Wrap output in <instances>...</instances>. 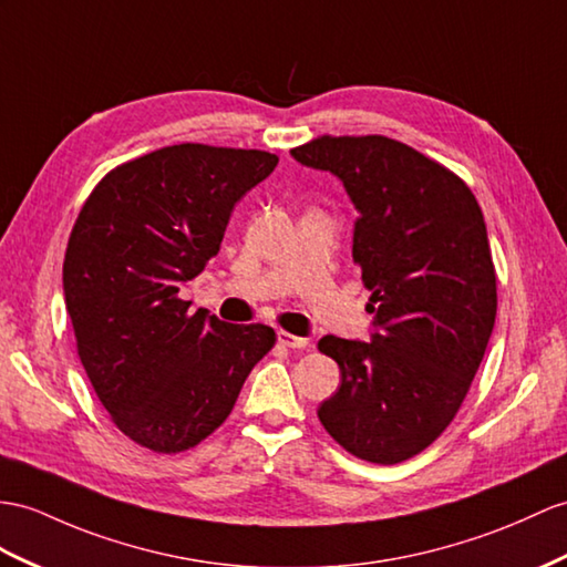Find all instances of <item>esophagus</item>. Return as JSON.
<instances>
[{
    "mask_svg": "<svg viewBox=\"0 0 567 567\" xmlns=\"http://www.w3.org/2000/svg\"><path fill=\"white\" fill-rule=\"evenodd\" d=\"M279 343L281 347H286V349H293V351H302V349H308V339L306 337H296V334H291V331H279Z\"/></svg>",
    "mask_w": 567,
    "mask_h": 567,
    "instance_id": "esophagus-1",
    "label": "esophagus"
}]
</instances>
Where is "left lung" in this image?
I'll use <instances>...</instances> for the list:
<instances>
[{
    "mask_svg": "<svg viewBox=\"0 0 567 567\" xmlns=\"http://www.w3.org/2000/svg\"><path fill=\"white\" fill-rule=\"evenodd\" d=\"M291 154L334 173L361 214L353 261L375 312L368 343H317L341 370L317 416L353 457L399 464L457 416L488 347L498 284L481 206L460 175L382 134H324Z\"/></svg>",
    "mask_w": 567,
    "mask_h": 567,
    "instance_id": "8db88e82",
    "label": "left lung"
}]
</instances>
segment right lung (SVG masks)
I'll return each mask as SVG.
<instances>
[{
  "label": "right lung",
  "mask_w": 567,
  "mask_h": 567,
  "mask_svg": "<svg viewBox=\"0 0 567 567\" xmlns=\"http://www.w3.org/2000/svg\"><path fill=\"white\" fill-rule=\"evenodd\" d=\"M276 163L259 148L163 146L110 171L81 206L64 252L66 312L95 394L136 445H199L274 347L271 327L228 324L177 293Z\"/></svg>",
  "instance_id": "add662e5"
}]
</instances>
